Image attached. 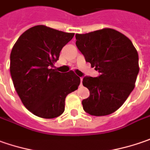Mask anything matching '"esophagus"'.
I'll return each instance as SVG.
<instances>
[{
  "label": "esophagus",
  "instance_id": "esophagus-1",
  "mask_svg": "<svg viewBox=\"0 0 150 150\" xmlns=\"http://www.w3.org/2000/svg\"><path fill=\"white\" fill-rule=\"evenodd\" d=\"M82 81H83V77H81V85H82Z\"/></svg>",
  "mask_w": 150,
  "mask_h": 150
}]
</instances>
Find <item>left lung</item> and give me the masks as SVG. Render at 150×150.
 <instances>
[{"label": "left lung", "instance_id": "left-lung-1", "mask_svg": "<svg viewBox=\"0 0 150 150\" xmlns=\"http://www.w3.org/2000/svg\"><path fill=\"white\" fill-rule=\"evenodd\" d=\"M76 46L97 77L85 76L83 86L90 96L82 101L83 109L92 116H106L117 111L133 91L139 71V54L131 40L112 28L75 34Z\"/></svg>", "mask_w": 150, "mask_h": 150}]
</instances>
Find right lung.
<instances>
[{
    "label": "right lung",
    "mask_w": 150,
    "mask_h": 150,
    "mask_svg": "<svg viewBox=\"0 0 150 150\" xmlns=\"http://www.w3.org/2000/svg\"><path fill=\"white\" fill-rule=\"evenodd\" d=\"M74 35L38 25L24 32L11 49L10 72L14 87L25 108L39 117L60 116L65 97L81 83L73 71L64 74L52 69Z\"/></svg>",
    "instance_id": "obj_1"
}]
</instances>
